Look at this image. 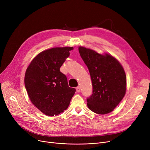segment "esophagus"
<instances>
[{"label": "esophagus", "instance_id": "1", "mask_svg": "<svg viewBox=\"0 0 150 150\" xmlns=\"http://www.w3.org/2000/svg\"><path fill=\"white\" fill-rule=\"evenodd\" d=\"M76 90L78 92H80L81 91V88H80V86H78V87L76 88Z\"/></svg>", "mask_w": 150, "mask_h": 150}]
</instances>
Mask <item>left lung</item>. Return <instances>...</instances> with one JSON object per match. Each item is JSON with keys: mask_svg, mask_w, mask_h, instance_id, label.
I'll return each mask as SVG.
<instances>
[{"mask_svg": "<svg viewBox=\"0 0 150 150\" xmlns=\"http://www.w3.org/2000/svg\"><path fill=\"white\" fill-rule=\"evenodd\" d=\"M78 50L89 69L92 83L93 93L87 99L88 107L98 114L112 112L127 91V77L122 66L108 53L101 54L82 46Z\"/></svg>", "mask_w": 150, "mask_h": 150, "instance_id": "obj_1", "label": "left lung"}]
</instances>
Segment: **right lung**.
<instances>
[{
    "mask_svg": "<svg viewBox=\"0 0 150 150\" xmlns=\"http://www.w3.org/2000/svg\"><path fill=\"white\" fill-rule=\"evenodd\" d=\"M73 47H54L39 53L28 66L24 83L32 103L45 115L64 112L76 91L69 87L66 76L59 70Z\"/></svg>",
    "mask_w": 150,
    "mask_h": 150,
    "instance_id": "obj_1",
    "label": "right lung"
}]
</instances>
